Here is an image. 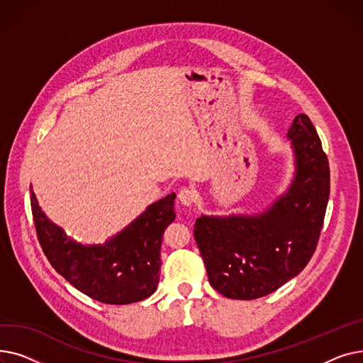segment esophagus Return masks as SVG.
I'll use <instances>...</instances> for the list:
<instances>
[{
	"label": "esophagus",
	"mask_w": 363,
	"mask_h": 363,
	"mask_svg": "<svg viewBox=\"0 0 363 363\" xmlns=\"http://www.w3.org/2000/svg\"><path fill=\"white\" fill-rule=\"evenodd\" d=\"M178 199L184 206H193V203L196 201V194H194L193 189L182 188L179 194H178Z\"/></svg>",
	"instance_id": "esophagus-1"
}]
</instances>
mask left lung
Returning a JSON list of instances; mask_svg holds the SVG:
<instances>
[{"label":"left lung","instance_id":"8db88e82","mask_svg":"<svg viewBox=\"0 0 363 363\" xmlns=\"http://www.w3.org/2000/svg\"><path fill=\"white\" fill-rule=\"evenodd\" d=\"M294 177L259 213L207 216L194 238L208 282L222 296L253 300L297 277L315 253L330 197V166L315 126L298 114L289 128Z\"/></svg>","mask_w":363,"mask_h":363}]
</instances>
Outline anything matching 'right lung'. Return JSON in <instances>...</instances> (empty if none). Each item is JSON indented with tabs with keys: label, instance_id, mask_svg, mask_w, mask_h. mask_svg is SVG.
I'll use <instances>...</instances> for the list:
<instances>
[{
	"label": "right lung",
	"instance_id": "add662e5",
	"mask_svg": "<svg viewBox=\"0 0 363 363\" xmlns=\"http://www.w3.org/2000/svg\"><path fill=\"white\" fill-rule=\"evenodd\" d=\"M172 193L151 203L104 244H82L69 237L43 212L30 185V206L38 240L52 268L74 289L107 304H129L157 290L164 230L175 220Z\"/></svg>",
	"mask_w": 363,
	"mask_h": 363
}]
</instances>
